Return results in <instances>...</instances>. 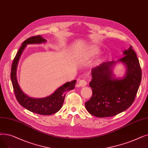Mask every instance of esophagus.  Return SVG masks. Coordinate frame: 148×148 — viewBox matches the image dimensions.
<instances>
[{"label": "esophagus", "mask_w": 148, "mask_h": 148, "mask_svg": "<svg viewBox=\"0 0 148 148\" xmlns=\"http://www.w3.org/2000/svg\"><path fill=\"white\" fill-rule=\"evenodd\" d=\"M79 85L81 87H84L87 85V82L85 80H81L79 82Z\"/></svg>", "instance_id": "34e87169"}]
</instances>
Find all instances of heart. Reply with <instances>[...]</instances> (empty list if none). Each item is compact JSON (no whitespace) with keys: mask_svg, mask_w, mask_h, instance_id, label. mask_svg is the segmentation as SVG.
Listing matches in <instances>:
<instances>
[{"mask_svg":"<svg viewBox=\"0 0 148 148\" xmlns=\"http://www.w3.org/2000/svg\"><path fill=\"white\" fill-rule=\"evenodd\" d=\"M99 53V50L95 47H90L85 49L82 53V56L85 59H89L90 57L97 55Z\"/></svg>","mask_w":148,"mask_h":148,"instance_id":"b5f03b06","label":"heart"}]
</instances>
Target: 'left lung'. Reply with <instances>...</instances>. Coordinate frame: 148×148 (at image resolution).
<instances>
[{
  "instance_id": "8db88e82",
  "label": "left lung",
  "mask_w": 148,
  "mask_h": 148,
  "mask_svg": "<svg viewBox=\"0 0 148 148\" xmlns=\"http://www.w3.org/2000/svg\"><path fill=\"white\" fill-rule=\"evenodd\" d=\"M117 61L103 62L91 69L89 86L92 96L85 103L89 113L97 117L116 115L129 108L135 100L142 80V69L136 53L131 46ZM121 62L126 67L125 75L116 78L113 67Z\"/></svg>"
}]
</instances>
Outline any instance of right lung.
<instances>
[{"instance_id": "obj_1", "label": "right lung", "mask_w": 148, "mask_h": 148, "mask_svg": "<svg viewBox=\"0 0 148 148\" xmlns=\"http://www.w3.org/2000/svg\"><path fill=\"white\" fill-rule=\"evenodd\" d=\"M47 42L41 36L31 37L25 40L19 48L14 57L11 66V79L13 86L14 94L17 100L23 108L28 111L40 115H51L58 112L62 107L66 92L74 89L76 80L66 82L57 89L54 92L43 98H33L25 94L19 86L17 79V68L18 62L23 51L27 45L40 44Z\"/></svg>"}]
</instances>
